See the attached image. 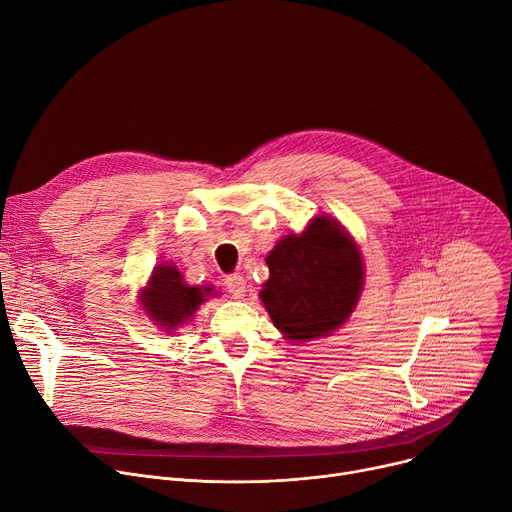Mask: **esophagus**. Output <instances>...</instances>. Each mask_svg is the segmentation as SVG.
Segmentation results:
<instances>
[{"instance_id":"esophagus-1","label":"esophagus","mask_w":512,"mask_h":512,"mask_svg":"<svg viewBox=\"0 0 512 512\" xmlns=\"http://www.w3.org/2000/svg\"><path fill=\"white\" fill-rule=\"evenodd\" d=\"M225 289L233 299H244L246 295V281L242 274H231V277L225 279Z\"/></svg>"}]
</instances>
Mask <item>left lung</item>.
<instances>
[{"label": "left lung", "instance_id": "obj_1", "mask_svg": "<svg viewBox=\"0 0 512 512\" xmlns=\"http://www.w3.org/2000/svg\"><path fill=\"white\" fill-rule=\"evenodd\" d=\"M270 277L260 299L287 340L330 336L355 309L363 291V256L332 217L311 219L299 235H285L266 258Z\"/></svg>", "mask_w": 512, "mask_h": 512}]
</instances>
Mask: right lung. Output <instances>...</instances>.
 I'll return each mask as SVG.
<instances>
[{"label": "right lung", "instance_id": "right-lung-1", "mask_svg": "<svg viewBox=\"0 0 512 512\" xmlns=\"http://www.w3.org/2000/svg\"><path fill=\"white\" fill-rule=\"evenodd\" d=\"M211 295H217L211 285L190 287L174 264H157L139 301L155 326L174 332L178 326L186 324Z\"/></svg>", "mask_w": 512, "mask_h": 512}]
</instances>
